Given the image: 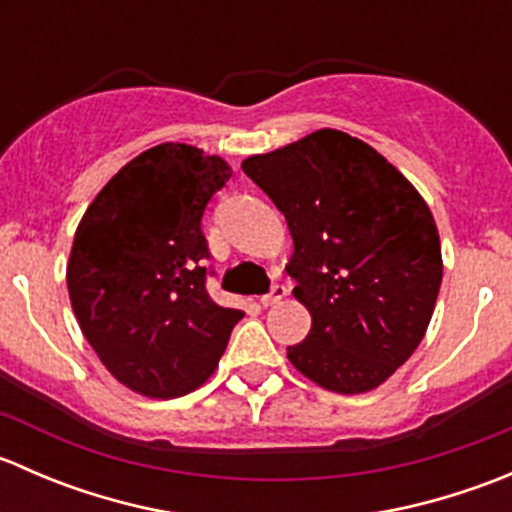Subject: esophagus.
<instances>
[{"label": "esophagus", "instance_id": "esophagus-1", "mask_svg": "<svg viewBox=\"0 0 512 512\" xmlns=\"http://www.w3.org/2000/svg\"><path fill=\"white\" fill-rule=\"evenodd\" d=\"M285 297H287V287L285 285H275V287H272L270 294L260 297V302H262V307H275V304H280Z\"/></svg>", "mask_w": 512, "mask_h": 512}]
</instances>
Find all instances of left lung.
Wrapping results in <instances>:
<instances>
[{
  "label": "left lung",
  "instance_id": "obj_1",
  "mask_svg": "<svg viewBox=\"0 0 512 512\" xmlns=\"http://www.w3.org/2000/svg\"><path fill=\"white\" fill-rule=\"evenodd\" d=\"M242 170L285 215L292 294L312 314L289 364L334 394L374 391L433 317L443 260L431 208L396 165L337 128L245 158Z\"/></svg>",
  "mask_w": 512,
  "mask_h": 512
}]
</instances>
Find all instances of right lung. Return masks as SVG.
<instances>
[{
	"label": "right lung",
	"mask_w": 512,
	"mask_h": 512,
	"mask_svg": "<svg viewBox=\"0 0 512 512\" xmlns=\"http://www.w3.org/2000/svg\"><path fill=\"white\" fill-rule=\"evenodd\" d=\"M232 168L188 143L128 160L76 227L66 285L76 322L113 379L148 399L203 386L245 314L205 292L200 218Z\"/></svg>",
	"instance_id": "obj_1"
}]
</instances>
